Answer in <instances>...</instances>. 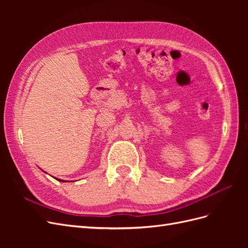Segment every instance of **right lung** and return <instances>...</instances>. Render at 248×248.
Returning <instances> with one entry per match:
<instances>
[{
	"label": "right lung",
	"mask_w": 248,
	"mask_h": 248,
	"mask_svg": "<svg viewBox=\"0 0 248 248\" xmlns=\"http://www.w3.org/2000/svg\"><path fill=\"white\" fill-rule=\"evenodd\" d=\"M55 179H57V178H55ZM57 180H58V181H60V182H68V181H65V180H62V179H57Z\"/></svg>",
	"instance_id": "right-lung-1"
}]
</instances>
